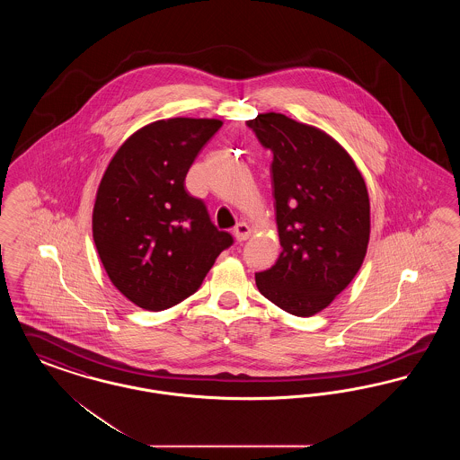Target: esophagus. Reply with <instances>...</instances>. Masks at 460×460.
Segmentation results:
<instances>
[{"label": "esophagus", "mask_w": 460, "mask_h": 460, "mask_svg": "<svg viewBox=\"0 0 460 460\" xmlns=\"http://www.w3.org/2000/svg\"><path fill=\"white\" fill-rule=\"evenodd\" d=\"M250 226L246 224V222H240V224H236V227H234V231H233V234H234V238L236 241H244L248 240V236H250Z\"/></svg>", "instance_id": "esophagus-1"}]
</instances>
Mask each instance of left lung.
Wrapping results in <instances>:
<instances>
[{
    "instance_id": "8db88e82",
    "label": "left lung",
    "mask_w": 460,
    "mask_h": 460,
    "mask_svg": "<svg viewBox=\"0 0 460 460\" xmlns=\"http://www.w3.org/2000/svg\"><path fill=\"white\" fill-rule=\"evenodd\" d=\"M246 126L272 152L270 175L281 255L255 274L267 300L310 317L334 300L364 262L371 207L355 162L326 132L283 113Z\"/></svg>"
}]
</instances>
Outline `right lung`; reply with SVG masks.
Instances as JSON below:
<instances>
[{
    "mask_svg": "<svg viewBox=\"0 0 460 460\" xmlns=\"http://www.w3.org/2000/svg\"><path fill=\"white\" fill-rule=\"evenodd\" d=\"M220 126L217 119L156 120L110 160L94 201L93 238L110 281L134 305L155 312L177 305L233 244L184 188Z\"/></svg>",
    "mask_w": 460,
    "mask_h": 460,
    "instance_id": "1",
    "label": "right lung"
}]
</instances>
